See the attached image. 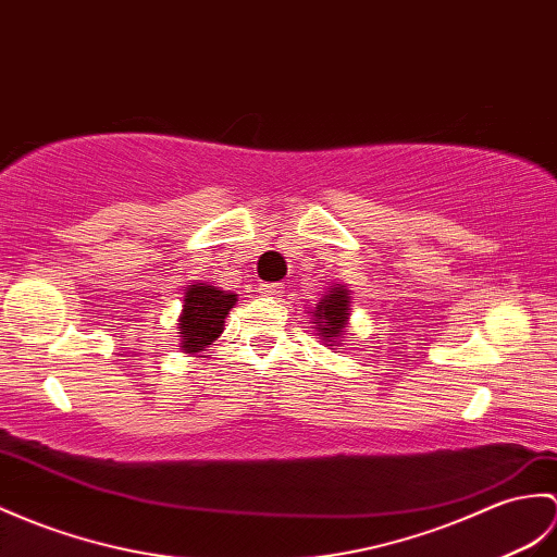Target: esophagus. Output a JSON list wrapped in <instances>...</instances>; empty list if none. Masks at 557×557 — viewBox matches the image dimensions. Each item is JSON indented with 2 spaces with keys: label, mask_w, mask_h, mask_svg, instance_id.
<instances>
[{
  "label": "esophagus",
  "mask_w": 557,
  "mask_h": 557,
  "mask_svg": "<svg viewBox=\"0 0 557 557\" xmlns=\"http://www.w3.org/2000/svg\"><path fill=\"white\" fill-rule=\"evenodd\" d=\"M282 289H284L282 282H263V284H258V292H261L263 296H277V294H282Z\"/></svg>",
  "instance_id": "34e87169"
}]
</instances>
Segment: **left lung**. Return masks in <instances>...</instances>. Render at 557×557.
Segmentation results:
<instances>
[{"mask_svg":"<svg viewBox=\"0 0 557 557\" xmlns=\"http://www.w3.org/2000/svg\"><path fill=\"white\" fill-rule=\"evenodd\" d=\"M348 292L342 287H334L327 296H322V301L318 304L315 310V318H318V330L322 337H334V339H344V327H346V320H348Z\"/></svg>","mask_w":557,"mask_h":557,"instance_id":"8db88e82","label":"left lung"}]
</instances>
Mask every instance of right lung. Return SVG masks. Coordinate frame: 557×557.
Returning a JSON list of instances; mask_svg holds the SVG:
<instances>
[{
    "label": "right lung",
    "instance_id": "add662e5",
    "mask_svg": "<svg viewBox=\"0 0 557 557\" xmlns=\"http://www.w3.org/2000/svg\"><path fill=\"white\" fill-rule=\"evenodd\" d=\"M237 304V294H225L206 284H189L185 294L183 318H180V337L183 351L199 354L213 344L225 327V315Z\"/></svg>",
    "mask_w": 557,
    "mask_h": 557
}]
</instances>
